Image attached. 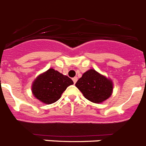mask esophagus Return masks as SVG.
<instances>
[{
  "label": "esophagus",
  "instance_id": "esophagus-1",
  "mask_svg": "<svg viewBox=\"0 0 146 146\" xmlns=\"http://www.w3.org/2000/svg\"><path fill=\"white\" fill-rule=\"evenodd\" d=\"M72 80H73L74 84H75V83L77 82V80H78V78H77V77H74V78H72Z\"/></svg>",
  "mask_w": 146,
  "mask_h": 146
}]
</instances>
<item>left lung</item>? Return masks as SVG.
Returning <instances> with one entry per match:
<instances>
[{
	"mask_svg": "<svg viewBox=\"0 0 146 146\" xmlns=\"http://www.w3.org/2000/svg\"><path fill=\"white\" fill-rule=\"evenodd\" d=\"M75 86L87 100L95 103L102 102L110 97L113 90L111 80L93 69L83 74Z\"/></svg>",
	"mask_w": 146,
	"mask_h": 146,
	"instance_id": "left-lung-1",
	"label": "left lung"
}]
</instances>
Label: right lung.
I'll use <instances>...</instances> for the list:
<instances>
[{
    "instance_id": "add662e5",
    "label": "right lung",
    "mask_w": 146,
    "mask_h": 146,
    "mask_svg": "<svg viewBox=\"0 0 146 146\" xmlns=\"http://www.w3.org/2000/svg\"><path fill=\"white\" fill-rule=\"evenodd\" d=\"M73 84V80L70 78L53 68H50L34 81L32 93L42 102L51 104L59 100L62 93Z\"/></svg>"
}]
</instances>
